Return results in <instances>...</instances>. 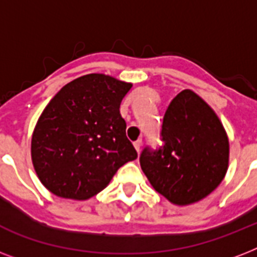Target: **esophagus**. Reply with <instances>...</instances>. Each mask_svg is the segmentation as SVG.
<instances>
[{"label": "esophagus", "mask_w": 257, "mask_h": 257, "mask_svg": "<svg viewBox=\"0 0 257 257\" xmlns=\"http://www.w3.org/2000/svg\"><path fill=\"white\" fill-rule=\"evenodd\" d=\"M141 144H143V141L139 139V140H136L135 143H133V145H135V148H136L137 152H140V148H141Z\"/></svg>", "instance_id": "1"}]
</instances>
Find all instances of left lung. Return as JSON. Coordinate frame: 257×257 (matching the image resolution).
<instances>
[{"label": "left lung", "instance_id": "left-lung-1", "mask_svg": "<svg viewBox=\"0 0 257 257\" xmlns=\"http://www.w3.org/2000/svg\"><path fill=\"white\" fill-rule=\"evenodd\" d=\"M163 145L145 147L140 165L149 183L173 204L204 199L223 181L229 143L213 109L189 89L171 101L161 126Z\"/></svg>", "mask_w": 257, "mask_h": 257}]
</instances>
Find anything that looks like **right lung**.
<instances>
[{"instance_id":"obj_1","label":"right lung","mask_w":257,"mask_h":257,"mask_svg":"<svg viewBox=\"0 0 257 257\" xmlns=\"http://www.w3.org/2000/svg\"><path fill=\"white\" fill-rule=\"evenodd\" d=\"M132 84L92 73L66 84L46 105L32 137L38 179L56 196L86 200L137 159L120 104Z\"/></svg>"}]
</instances>
